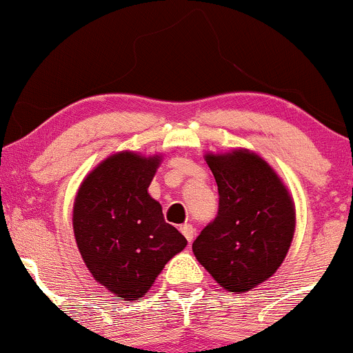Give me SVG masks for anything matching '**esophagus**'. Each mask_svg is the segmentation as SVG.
Wrapping results in <instances>:
<instances>
[{"label": "esophagus", "instance_id": "obj_1", "mask_svg": "<svg viewBox=\"0 0 353 353\" xmlns=\"http://www.w3.org/2000/svg\"><path fill=\"white\" fill-rule=\"evenodd\" d=\"M180 230L188 242L193 241V237H195V227L192 223H185V225L180 227Z\"/></svg>", "mask_w": 353, "mask_h": 353}]
</instances>
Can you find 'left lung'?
I'll list each match as a JSON object with an SVG mask.
<instances>
[{"label":"left lung","instance_id":"1","mask_svg":"<svg viewBox=\"0 0 353 353\" xmlns=\"http://www.w3.org/2000/svg\"><path fill=\"white\" fill-rule=\"evenodd\" d=\"M219 212L195 239L199 263L230 293L264 283L281 266L294 234V205L263 158L248 150L207 154Z\"/></svg>","mask_w":353,"mask_h":353}]
</instances>
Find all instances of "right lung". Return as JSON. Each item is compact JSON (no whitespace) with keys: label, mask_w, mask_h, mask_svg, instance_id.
I'll return each instance as SVG.
<instances>
[{"label":"right lung","mask_w":353,"mask_h":353,"mask_svg":"<svg viewBox=\"0 0 353 353\" xmlns=\"http://www.w3.org/2000/svg\"><path fill=\"white\" fill-rule=\"evenodd\" d=\"M160 157H109L87 175L74 203V234L94 279L124 301L143 296L187 239L148 193Z\"/></svg>","instance_id":"add662e5"}]
</instances>
